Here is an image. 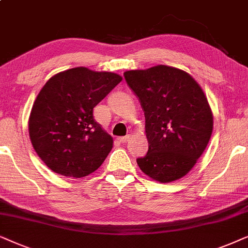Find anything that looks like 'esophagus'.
I'll use <instances>...</instances> for the list:
<instances>
[{"mask_svg":"<svg viewBox=\"0 0 248 248\" xmlns=\"http://www.w3.org/2000/svg\"><path fill=\"white\" fill-rule=\"evenodd\" d=\"M129 138H130L129 135H128V136H124V137H120L119 138V141H120V143H127V141L129 140Z\"/></svg>","mask_w":248,"mask_h":248,"instance_id":"esophagus-1","label":"esophagus"}]
</instances>
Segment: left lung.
<instances>
[{
  "instance_id": "obj_1",
  "label": "left lung",
  "mask_w": 248,
  "mask_h": 248,
  "mask_svg": "<svg viewBox=\"0 0 248 248\" xmlns=\"http://www.w3.org/2000/svg\"><path fill=\"white\" fill-rule=\"evenodd\" d=\"M124 76L145 114L148 152L137 158L138 167L160 183L186 176L212 135L213 114L203 90L186 71L162 64Z\"/></svg>"
}]
</instances>
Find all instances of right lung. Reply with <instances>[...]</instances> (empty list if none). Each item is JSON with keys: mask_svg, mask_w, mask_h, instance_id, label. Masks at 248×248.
<instances>
[{"mask_svg": "<svg viewBox=\"0 0 248 248\" xmlns=\"http://www.w3.org/2000/svg\"><path fill=\"white\" fill-rule=\"evenodd\" d=\"M122 80L113 72L78 67L49 78L29 117V137L55 173L86 177L101 167L113 138L95 121L93 108Z\"/></svg>", "mask_w": 248, "mask_h": 248, "instance_id": "1", "label": "right lung"}]
</instances>
